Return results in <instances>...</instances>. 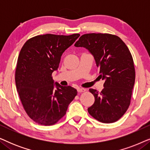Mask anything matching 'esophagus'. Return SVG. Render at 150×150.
Instances as JSON below:
<instances>
[{
  "label": "esophagus",
  "instance_id": "obj_1",
  "mask_svg": "<svg viewBox=\"0 0 150 150\" xmlns=\"http://www.w3.org/2000/svg\"><path fill=\"white\" fill-rule=\"evenodd\" d=\"M77 91L79 92V93H82V92H85L86 91V89L85 88H81V87H78L77 88Z\"/></svg>",
  "mask_w": 150,
  "mask_h": 150
}]
</instances>
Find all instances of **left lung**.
<instances>
[{
  "label": "left lung",
  "instance_id": "8db88e82",
  "mask_svg": "<svg viewBox=\"0 0 150 150\" xmlns=\"http://www.w3.org/2000/svg\"><path fill=\"white\" fill-rule=\"evenodd\" d=\"M74 46L84 47L91 53L99 76L105 81L100 93L89 89L95 102L88 112L100 122H117L130 106L135 81L134 61L128 48L118 36L108 33L83 35Z\"/></svg>",
  "mask_w": 150,
  "mask_h": 150
}]
</instances>
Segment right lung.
Instances as JSON below:
<instances>
[{"label":"right lung","instance_id":"right-lung-1","mask_svg":"<svg viewBox=\"0 0 150 150\" xmlns=\"http://www.w3.org/2000/svg\"><path fill=\"white\" fill-rule=\"evenodd\" d=\"M71 35H40L26 41L20 50L16 69L18 93L28 117L40 125L51 126L66 113L77 90L54 83L61 55L79 38Z\"/></svg>","mask_w":150,"mask_h":150}]
</instances>
